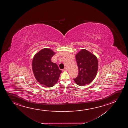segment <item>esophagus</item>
Instances as JSON below:
<instances>
[{
    "label": "esophagus",
    "instance_id": "1",
    "mask_svg": "<svg viewBox=\"0 0 128 128\" xmlns=\"http://www.w3.org/2000/svg\"><path fill=\"white\" fill-rule=\"evenodd\" d=\"M66 70H67V68H66V67H65L63 70V71H66Z\"/></svg>",
    "mask_w": 128,
    "mask_h": 128
}]
</instances>
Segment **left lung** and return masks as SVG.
Instances as JSON below:
<instances>
[{
    "label": "left lung",
    "instance_id": "1",
    "mask_svg": "<svg viewBox=\"0 0 128 128\" xmlns=\"http://www.w3.org/2000/svg\"><path fill=\"white\" fill-rule=\"evenodd\" d=\"M78 68V74L74 80L78 85L83 86L92 82L98 69L97 57L89 51L82 49L75 56Z\"/></svg>",
    "mask_w": 128,
    "mask_h": 128
}]
</instances>
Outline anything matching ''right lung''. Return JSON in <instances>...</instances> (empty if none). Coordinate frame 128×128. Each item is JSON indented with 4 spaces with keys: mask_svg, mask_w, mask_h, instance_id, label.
I'll list each match as a JSON object with an SVG mask.
<instances>
[{
    "mask_svg": "<svg viewBox=\"0 0 128 128\" xmlns=\"http://www.w3.org/2000/svg\"><path fill=\"white\" fill-rule=\"evenodd\" d=\"M55 53L44 48L34 55L32 62V72L38 82L48 87H53L58 82L62 72L56 64L51 62Z\"/></svg>",
    "mask_w": 128,
    "mask_h": 128,
    "instance_id": "add662e5",
    "label": "right lung"
}]
</instances>
